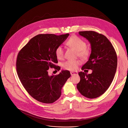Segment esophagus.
Here are the masks:
<instances>
[{
    "instance_id": "obj_1",
    "label": "esophagus",
    "mask_w": 128,
    "mask_h": 128,
    "mask_svg": "<svg viewBox=\"0 0 128 128\" xmlns=\"http://www.w3.org/2000/svg\"><path fill=\"white\" fill-rule=\"evenodd\" d=\"M70 74L71 76H73L74 74H77L78 73L76 72H74V71H70Z\"/></svg>"
}]
</instances>
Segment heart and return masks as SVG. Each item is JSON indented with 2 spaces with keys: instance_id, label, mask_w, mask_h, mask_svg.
<instances>
[{
  "instance_id": "heart-1",
  "label": "heart",
  "mask_w": 128,
  "mask_h": 128,
  "mask_svg": "<svg viewBox=\"0 0 128 128\" xmlns=\"http://www.w3.org/2000/svg\"><path fill=\"white\" fill-rule=\"evenodd\" d=\"M66 44L70 48L77 52L78 56L83 60L86 59L90 55V52L86 48V43L83 40L76 36L71 37L67 42ZM64 49L62 46H59L55 50V54L58 59H61L64 57ZM80 62L78 60H68L63 64L64 69L69 71L76 70Z\"/></svg>"
}]
</instances>
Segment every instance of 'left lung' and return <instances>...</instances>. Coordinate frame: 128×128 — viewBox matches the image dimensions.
Wrapping results in <instances>:
<instances>
[{"label": "left lung", "instance_id": "obj_1", "mask_svg": "<svg viewBox=\"0 0 128 128\" xmlns=\"http://www.w3.org/2000/svg\"><path fill=\"white\" fill-rule=\"evenodd\" d=\"M78 34L90 42L91 53L82 70L91 69L92 73L80 72V80L77 88L84 96L90 99L103 94L110 86L116 74L118 60L115 50L104 35L92 31H80Z\"/></svg>", "mask_w": 128, "mask_h": 128}]
</instances>
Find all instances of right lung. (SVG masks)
<instances>
[{
  "mask_svg": "<svg viewBox=\"0 0 128 128\" xmlns=\"http://www.w3.org/2000/svg\"><path fill=\"white\" fill-rule=\"evenodd\" d=\"M69 34H38L31 38L18 54L16 67L19 78L25 90L33 98L44 103H52L61 95L63 86L71 76L68 70L50 76L48 70L60 67L55 54L57 48Z\"/></svg>",
  "mask_w": 128,
  "mask_h": 128,
  "instance_id": "obj_1",
  "label": "right lung"
}]
</instances>
